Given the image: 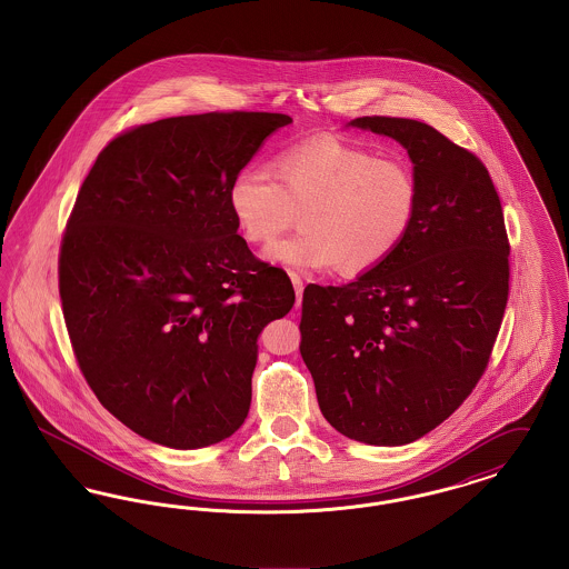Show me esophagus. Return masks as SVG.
Wrapping results in <instances>:
<instances>
[{"mask_svg": "<svg viewBox=\"0 0 569 569\" xmlns=\"http://www.w3.org/2000/svg\"><path fill=\"white\" fill-rule=\"evenodd\" d=\"M290 279H292V286H295V292H297V305L295 307L298 309L300 302H302V279L297 272H290Z\"/></svg>", "mask_w": 569, "mask_h": 569, "instance_id": "34e87169", "label": "esophagus"}]
</instances>
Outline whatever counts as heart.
<instances>
[{"label": "heart", "mask_w": 569, "mask_h": 569, "mask_svg": "<svg viewBox=\"0 0 569 569\" xmlns=\"http://www.w3.org/2000/svg\"><path fill=\"white\" fill-rule=\"evenodd\" d=\"M228 204L249 243H269L300 213L297 237L264 256L292 271L358 274L388 260L406 241L420 207V183L401 156H376L332 136L295 142L267 168L244 166Z\"/></svg>", "instance_id": "1"}]
</instances>
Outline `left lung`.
Returning <instances> with one entry per match:
<instances>
[{
	"label": "left lung",
	"instance_id": "obj_1",
	"mask_svg": "<svg viewBox=\"0 0 569 569\" xmlns=\"http://www.w3.org/2000/svg\"><path fill=\"white\" fill-rule=\"evenodd\" d=\"M401 142L420 207L401 247L348 286H307L300 356L326 420L371 446L433 431L487 371L510 292V243L487 166L431 126L358 117Z\"/></svg>",
	"mask_w": 569,
	"mask_h": 569
}]
</instances>
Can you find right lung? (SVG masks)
<instances>
[{"instance_id":"obj_1","label":"right lung","mask_w":569,"mask_h":569,"mask_svg":"<svg viewBox=\"0 0 569 569\" xmlns=\"http://www.w3.org/2000/svg\"><path fill=\"white\" fill-rule=\"evenodd\" d=\"M279 112H204L112 138L59 249V297L82 376L134 433L177 450L234 433L258 335L295 305L286 272L237 234L228 188Z\"/></svg>"}]
</instances>
